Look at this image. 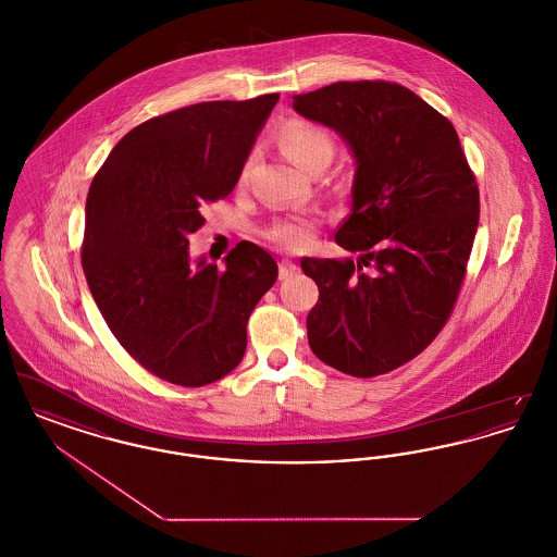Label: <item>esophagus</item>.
<instances>
[{
	"mask_svg": "<svg viewBox=\"0 0 557 557\" xmlns=\"http://www.w3.org/2000/svg\"><path fill=\"white\" fill-rule=\"evenodd\" d=\"M296 263L290 261V259H282L280 261V280H286V277H290L292 273H296Z\"/></svg>",
	"mask_w": 557,
	"mask_h": 557,
	"instance_id": "1",
	"label": "esophagus"
}]
</instances>
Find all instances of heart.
<instances>
[{
    "mask_svg": "<svg viewBox=\"0 0 557 557\" xmlns=\"http://www.w3.org/2000/svg\"><path fill=\"white\" fill-rule=\"evenodd\" d=\"M280 141L292 159L309 171L315 169L319 162H330L336 150L332 132L305 119L288 121L280 132ZM246 175L248 164L242 169L239 182H244ZM318 230L319 219L315 214H294L273 221L263 236L282 250H302L313 242Z\"/></svg>",
    "mask_w": 557,
    "mask_h": 557,
    "instance_id": "b5f03b06",
    "label": "heart"
}]
</instances>
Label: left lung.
Instances as JSON below:
<instances>
[{"mask_svg": "<svg viewBox=\"0 0 557 557\" xmlns=\"http://www.w3.org/2000/svg\"><path fill=\"white\" fill-rule=\"evenodd\" d=\"M302 116L348 141L352 211L336 244L352 263L302 259L319 288L311 350L355 377L397 370L449 321L476 236V175L449 119L391 81H338L294 96Z\"/></svg>", "mask_w": 557, "mask_h": 557, "instance_id": "obj_1", "label": "left lung"}]
</instances>
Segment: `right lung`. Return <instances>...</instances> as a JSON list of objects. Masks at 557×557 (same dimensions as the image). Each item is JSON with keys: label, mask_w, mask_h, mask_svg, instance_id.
<instances>
[{"label": "right lung", "mask_w": 557, "mask_h": 557, "mask_svg": "<svg viewBox=\"0 0 557 557\" xmlns=\"http://www.w3.org/2000/svg\"><path fill=\"white\" fill-rule=\"evenodd\" d=\"M280 94L200 102L127 133L96 173L81 263L110 332L144 370L198 388L238 368L246 323L277 280L261 246L239 242L225 269L189 263L205 205L232 194Z\"/></svg>", "instance_id": "obj_1"}]
</instances>
